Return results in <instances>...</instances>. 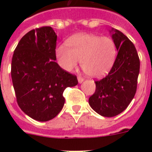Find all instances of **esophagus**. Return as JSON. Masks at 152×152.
I'll list each match as a JSON object with an SVG mask.
<instances>
[{"instance_id": "1", "label": "esophagus", "mask_w": 152, "mask_h": 152, "mask_svg": "<svg viewBox=\"0 0 152 152\" xmlns=\"http://www.w3.org/2000/svg\"><path fill=\"white\" fill-rule=\"evenodd\" d=\"M77 80H78L79 84H81V83L84 81V78H83L82 77H80V76H78V77H77Z\"/></svg>"}]
</instances>
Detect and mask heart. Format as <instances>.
Masks as SVG:
<instances>
[{
    "label": "heart",
    "mask_w": 152,
    "mask_h": 152,
    "mask_svg": "<svg viewBox=\"0 0 152 152\" xmlns=\"http://www.w3.org/2000/svg\"><path fill=\"white\" fill-rule=\"evenodd\" d=\"M67 45L68 48L60 45L56 50L60 66L67 72H72L80 60L84 72L98 78L108 74L116 60V45L108 37L79 34L69 39Z\"/></svg>",
    "instance_id": "1"
}]
</instances>
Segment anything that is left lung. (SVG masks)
Masks as SVG:
<instances>
[{
  "instance_id": "1",
  "label": "left lung",
  "mask_w": 152,
  "mask_h": 152,
  "mask_svg": "<svg viewBox=\"0 0 152 152\" xmlns=\"http://www.w3.org/2000/svg\"><path fill=\"white\" fill-rule=\"evenodd\" d=\"M118 52L113 66L104 78L95 81L89 98L91 108L100 116L113 117L124 111L136 92L140 61L135 45L123 33L110 30Z\"/></svg>"
}]
</instances>
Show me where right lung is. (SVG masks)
<instances>
[{"label":"right lung","mask_w":152,"mask_h":152,"mask_svg":"<svg viewBox=\"0 0 152 152\" xmlns=\"http://www.w3.org/2000/svg\"><path fill=\"white\" fill-rule=\"evenodd\" d=\"M56 40L50 26L33 29L20 40L12 58L17 103L24 113L39 122L56 117L64 104V91L77 84V77L56 62Z\"/></svg>","instance_id":"1"}]
</instances>
